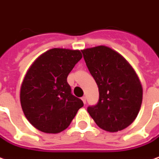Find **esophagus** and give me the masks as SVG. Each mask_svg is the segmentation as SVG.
<instances>
[{"mask_svg": "<svg viewBox=\"0 0 159 159\" xmlns=\"http://www.w3.org/2000/svg\"><path fill=\"white\" fill-rule=\"evenodd\" d=\"M81 100L83 101V102H84V104H87V98L85 96H83L81 98Z\"/></svg>", "mask_w": 159, "mask_h": 159, "instance_id": "34e87169", "label": "esophagus"}]
</instances>
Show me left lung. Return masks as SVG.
<instances>
[{
    "label": "left lung",
    "instance_id": "8db88e82",
    "mask_svg": "<svg viewBox=\"0 0 159 159\" xmlns=\"http://www.w3.org/2000/svg\"><path fill=\"white\" fill-rule=\"evenodd\" d=\"M99 88V102L87 112L101 129L117 132L135 121L141 107L143 87L129 63L111 48L100 45L82 50Z\"/></svg>",
    "mask_w": 159,
    "mask_h": 159
}]
</instances>
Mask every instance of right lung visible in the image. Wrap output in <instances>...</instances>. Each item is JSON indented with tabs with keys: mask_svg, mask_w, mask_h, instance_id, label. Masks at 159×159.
<instances>
[{
	"mask_svg": "<svg viewBox=\"0 0 159 159\" xmlns=\"http://www.w3.org/2000/svg\"><path fill=\"white\" fill-rule=\"evenodd\" d=\"M82 57L79 50L53 48L29 68L20 92L28 121L44 133L57 134L70 125L83 102L72 93L67 76Z\"/></svg>",
	"mask_w": 159,
	"mask_h": 159,
	"instance_id": "1",
	"label": "right lung"
}]
</instances>
